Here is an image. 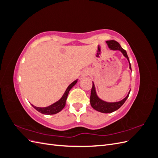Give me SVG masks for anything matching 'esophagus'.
<instances>
[{"label":"esophagus","instance_id":"34e87169","mask_svg":"<svg viewBox=\"0 0 158 158\" xmlns=\"http://www.w3.org/2000/svg\"><path fill=\"white\" fill-rule=\"evenodd\" d=\"M88 74V71H84V73H82L83 76H86Z\"/></svg>","mask_w":158,"mask_h":158}]
</instances>
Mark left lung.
Here are the masks:
<instances>
[{
  "label": "left lung",
  "instance_id": "obj_1",
  "mask_svg": "<svg viewBox=\"0 0 158 158\" xmlns=\"http://www.w3.org/2000/svg\"><path fill=\"white\" fill-rule=\"evenodd\" d=\"M107 44L109 47V48L113 50V51H120L124 56L126 57L127 59L128 63H129V69L131 70V65L130 63V61H129L128 56L127 55V51L123 49L120 44L118 43L114 40H110V41H106ZM93 83V85L92 88V91H91V95H90V104L91 106H92L95 110L96 111L103 113H113L114 111H115L116 110L120 108L124 103L125 102L126 100L127 99L129 94H130L131 90L129 91L128 94H127V96L124 98L123 99L121 100L119 102H107L106 101H103L102 99H100L98 95L96 93V90H95V85Z\"/></svg>",
  "mask_w": 158,
  "mask_h": 158
}]
</instances>
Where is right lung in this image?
Returning <instances> with one entry per match:
<instances>
[{
	"mask_svg": "<svg viewBox=\"0 0 158 158\" xmlns=\"http://www.w3.org/2000/svg\"><path fill=\"white\" fill-rule=\"evenodd\" d=\"M78 80L77 79V80H74L73 82H72L69 85L68 88H66V89L64 92L63 96H62V98L59 100V101H57L56 102L52 103V105H51V106H49L48 107H36V106H33V105H31V106L33 107V108H35L37 111H39L40 113H41L42 114H56L57 113L60 112L65 106L66 98H67L69 91L76 83H77Z\"/></svg>",
	"mask_w": 158,
	"mask_h": 158,
	"instance_id": "1",
	"label": "right lung"
}]
</instances>
